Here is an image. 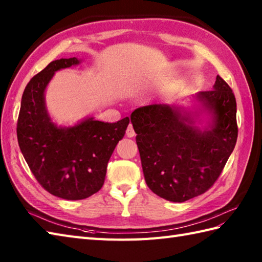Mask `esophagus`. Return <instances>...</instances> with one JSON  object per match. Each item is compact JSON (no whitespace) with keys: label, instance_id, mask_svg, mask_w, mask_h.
Wrapping results in <instances>:
<instances>
[{"label":"esophagus","instance_id":"obj_1","mask_svg":"<svg viewBox=\"0 0 262 262\" xmlns=\"http://www.w3.org/2000/svg\"><path fill=\"white\" fill-rule=\"evenodd\" d=\"M126 135H127V137H134V136L136 135L134 128H133V125H132V124L128 125L127 130H126Z\"/></svg>","mask_w":262,"mask_h":262}]
</instances>
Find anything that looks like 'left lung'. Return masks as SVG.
Masks as SVG:
<instances>
[{
    "label": "left lung",
    "instance_id": "8db88e82",
    "mask_svg": "<svg viewBox=\"0 0 262 262\" xmlns=\"http://www.w3.org/2000/svg\"><path fill=\"white\" fill-rule=\"evenodd\" d=\"M213 89L194 97L208 116L204 128L196 125L197 110L177 105L155 103L130 115L146 185L169 202L182 203L207 191L234 149V93L220 75Z\"/></svg>",
    "mask_w": 262,
    "mask_h": 262
}]
</instances>
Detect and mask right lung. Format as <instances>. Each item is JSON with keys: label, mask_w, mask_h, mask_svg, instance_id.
<instances>
[{"label": "right lung", "mask_w": 262, "mask_h": 262, "mask_svg": "<svg viewBox=\"0 0 262 262\" xmlns=\"http://www.w3.org/2000/svg\"><path fill=\"white\" fill-rule=\"evenodd\" d=\"M76 57L49 63L28 83L21 99L16 135L27 164L54 196L85 199L102 188L107 164L125 135L129 118L103 122L88 117L74 126H57L49 116L45 91L55 72L80 64Z\"/></svg>", "instance_id": "right-lung-1"}]
</instances>
